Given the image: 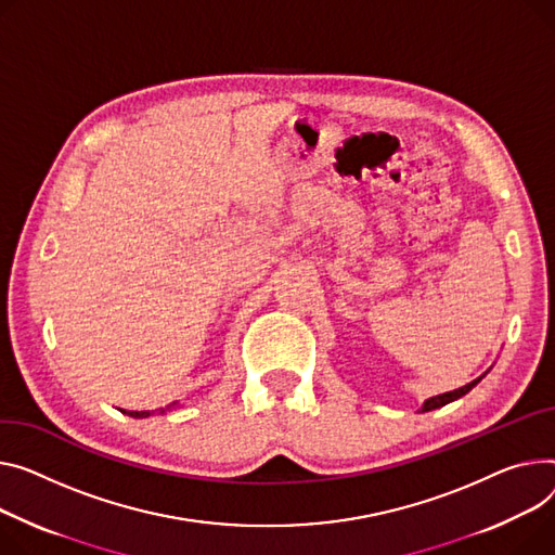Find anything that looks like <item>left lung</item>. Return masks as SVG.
Segmentation results:
<instances>
[{"mask_svg":"<svg viewBox=\"0 0 555 555\" xmlns=\"http://www.w3.org/2000/svg\"><path fill=\"white\" fill-rule=\"evenodd\" d=\"M479 379H482V377H479ZM479 379H473L470 384H466V386H462V388H457V390H451V392H444V395H437V397L426 399V401H424V405H422V413L435 411V409H439V405H447V403H451V401H455V399L464 397L468 390H473V386H477V384H479Z\"/></svg>","mask_w":555,"mask_h":555,"instance_id":"obj_1","label":"left lung"}]
</instances>
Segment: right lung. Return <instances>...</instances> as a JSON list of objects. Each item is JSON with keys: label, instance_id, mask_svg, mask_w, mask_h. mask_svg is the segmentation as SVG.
<instances>
[{"label": "right lung", "instance_id": "obj_1", "mask_svg": "<svg viewBox=\"0 0 555 555\" xmlns=\"http://www.w3.org/2000/svg\"><path fill=\"white\" fill-rule=\"evenodd\" d=\"M171 405H173V403H171ZM122 413H125V411H122ZM160 413H165V409H160ZM127 415H129V417H150L152 413H150V411H140V413H138V411H127Z\"/></svg>", "mask_w": 555, "mask_h": 555}]
</instances>
